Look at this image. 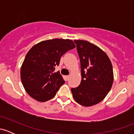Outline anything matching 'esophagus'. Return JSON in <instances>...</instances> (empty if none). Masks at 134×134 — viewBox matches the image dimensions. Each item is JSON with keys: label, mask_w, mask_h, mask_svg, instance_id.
Segmentation results:
<instances>
[{"label": "esophagus", "mask_w": 134, "mask_h": 134, "mask_svg": "<svg viewBox=\"0 0 134 134\" xmlns=\"http://www.w3.org/2000/svg\"><path fill=\"white\" fill-rule=\"evenodd\" d=\"M70 78V75H68V76H66V79H67V80H69V79Z\"/></svg>", "instance_id": "34e87169"}]
</instances>
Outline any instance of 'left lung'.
Instances as JSON below:
<instances>
[{
  "instance_id": "1",
  "label": "left lung",
  "mask_w": 134,
  "mask_h": 134,
  "mask_svg": "<svg viewBox=\"0 0 134 134\" xmlns=\"http://www.w3.org/2000/svg\"><path fill=\"white\" fill-rule=\"evenodd\" d=\"M81 66L82 80L71 88L74 99L83 106L99 103L106 97L113 82V67L108 55L99 47L83 40H75Z\"/></svg>"
}]
</instances>
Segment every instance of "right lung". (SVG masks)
Masks as SVG:
<instances>
[{"label": "right lung", "mask_w": 134, "mask_h": 134, "mask_svg": "<svg viewBox=\"0 0 134 134\" xmlns=\"http://www.w3.org/2000/svg\"><path fill=\"white\" fill-rule=\"evenodd\" d=\"M76 47L71 40L53 39L43 41L30 48L23 63L21 78L28 94L40 102L49 100L65 83L59 71L54 72L60 58Z\"/></svg>", "instance_id": "1"}]
</instances>
